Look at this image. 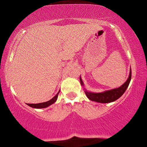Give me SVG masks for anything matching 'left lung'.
I'll return each instance as SVG.
<instances>
[{
  "label": "left lung",
  "instance_id": "obj_1",
  "mask_svg": "<svg viewBox=\"0 0 147 147\" xmlns=\"http://www.w3.org/2000/svg\"><path fill=\"white\" fill-rule=\"evenodd\" d=\"M131 77H132V71H131L130 69L128 78H127L126 82L120 87L98 93L90 92V91H88L86 89L84 88L85 94L88 98L90 99V100H92V101L100 102V103H108V102H113L122 96L125 91L126 90L127 88L128 87L129 84L130 82ZM80 80L81 85L84 86V83L81 78V76L80 77Z\"/></svg>",
  "mask_w": 147,
  "mask_h": 147
}]
</instances>
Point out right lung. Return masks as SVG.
<instances>
[{"label": "right lung", "mask_w": 147, "mask_h": 147, "mask_svg": "<svg viewBox=\"0 0 147 147\" xmlns=\"http://www.w3.org/2000/svg\"><path fill=\"white\" fill-rule=\"evenodd\" d=\"M60 90L59 91L58 93L55 95V96L53 97V98H51L50 100L47 102H40V103H37V104H30V103H27V105L28 106L31 107L32 108H36V109H42V108H46V107H48L49 106L55 103L56 102L57 97H58V94L59 93Z\"/></svg>", "instance_id": "obj_1"}]
</instances>
